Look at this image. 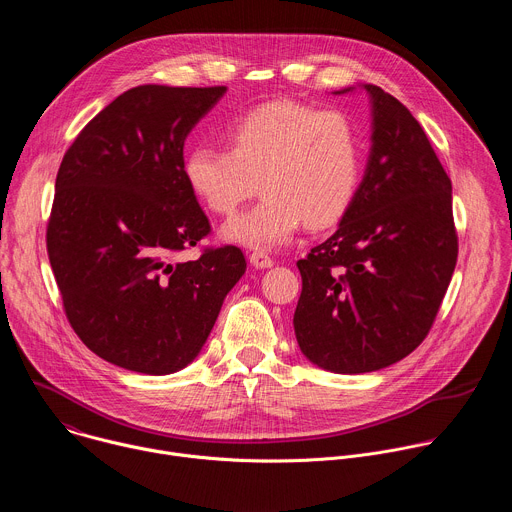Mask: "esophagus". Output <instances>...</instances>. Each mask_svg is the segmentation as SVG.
Listing matches in <instances>:
<instances>
[{"label": "esophagus", "mask_w": 512, "mask_h": 512, "mask_svg": "<svg viewBox=\"0 0 512 512\" xmlns=\"http://www.w3.org/2000/svg\"><path fill=\"white\" fill-rule=\"evenodd\" d=\"M249 261H251V265L257 267V269H269V267H273V259H271L265 251H253V253L249 255Z\"/></svg>", "instance_id": "1"}]
</instances>
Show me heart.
I'll use <instances>...</instances> for the list:
<instances>
[{"label":"heart","instance_id":"1","mask_svg":"<svg viewBox=\"0 0 512 512\" xmlns=\"http://www.w3.org/2000/svg\"><path fill=\"white\" fill-rule=\"evenodd\" d=\"M227 139L229 148L198 145L184 160L190 190L214 214H233L259 180L263 198L225 225V239L273 249L304 223L330 227L348 210L360 178V137L346 113L273 101L235 119Z\"/></svg>","mask_w":512,"mask_h":512}]
</instances>
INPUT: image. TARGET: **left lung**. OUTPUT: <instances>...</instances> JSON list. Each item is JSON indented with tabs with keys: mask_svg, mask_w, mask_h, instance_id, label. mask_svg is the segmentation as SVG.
I'll return each mask as SVG.
<instances>
[{
	"mask_svg": "<svg viewBox=\"0 0 512 512\" xmlns=\"http://www.w3.org/2000/svg\"><path fill=\"white\" fill-rule=\"evenodd\" d=\"M364 89L373 105L364 178L336 233L298 261V344L338 375L379 371L411 354L458 261L452 180L409 109L381 87Z\"/></svg>",
	"mask_w": 512,
	"mask_h": 512,
	"instance_id": "obj_1",
	"label": "left lung"
}]
</instances>
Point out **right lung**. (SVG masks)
<instances>
[{
    "label": "right lung",
    "instance_id": "1",
    "mask_svg": "<svg viewBox=\"0 0 512 512\" xmlns=\"http://www.w3.org/2000/svg\"><path fill=\"white\" fill-rule=\"evenodd\" d=\"M225 93L129 89L85 125L58 168L46 249L64 314L121 369H184L247 269L235 245L176 261L210 233L184 176V141Z\"/></svg>",
    "mask_w": 512,
    "mask_h": 512
}]
</instances>
